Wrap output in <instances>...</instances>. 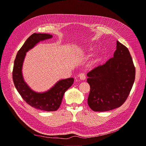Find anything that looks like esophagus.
<instances>
[{
  "label": "esophagus",
  "mask_w": 146,
  "mask_h": 146,
  "mask_svg": "<svg viewBox=\"0 0 146 146\" xmlns=\"http://www.w3.org/2000/svg\"><path fill=\"white\" fill-rule=\"evenodd\" d=\"M79 77L80 80H84L86 79V75L84 73H80L79 76Z\"/></svg>",
  "instance_id": "34e87169"
}]
</instances>
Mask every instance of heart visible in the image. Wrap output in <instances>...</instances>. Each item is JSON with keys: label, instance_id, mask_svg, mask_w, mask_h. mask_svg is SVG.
<instances>
[{"label": "heart", "instance_id": "1", "mask_svg": "<svg viewBox=\"0 0 146 146\" xmlns=\"http://www.w3.org/2000/svg\"><path fill=\"white\" fill-rule=\"evenodd\" d=\"M95 47L94 46H89L88 47H86L84 48H83V49L81 50L80 53L83 55H87L89 56L92 53L93 51L95 50ZM102 56L100 53H98L96 54L94 57L93 58L92 60L90 61L89 63V66L90 67H94L98 64L102 60Z\"/></svg>", "mask_w": 146, "mask_h": 146}]
</instances>
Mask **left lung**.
<instances>
[{
    "instance_id": "obj_1",
    "label": "left lung",
    "mask_w": 146,
    "mask_h": 146,
    "mask_svg": "<svg viewBox=\"0 0 146 146\" xmlns=\"http://www.w3.org/2000/svg\"><path fill=\"white\" fill-rule=\"evenodd\" d=\"M113 57L87 74L90 91L87 103L94 111H106L120 107L128 98L135 75L128 48L117 41Z\"/></svg>"
}]
</instances>
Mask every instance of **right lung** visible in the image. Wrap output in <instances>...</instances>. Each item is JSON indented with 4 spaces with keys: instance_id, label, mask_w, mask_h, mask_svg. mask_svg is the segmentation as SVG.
<instances>
[{
    "instance_id": "1",
    "label": "right lung",
    "mask_w": 146,
    "mask_h": 146,
    "mask_svg": "<svg viewBox=\"0 0 146 146\" xmlns=\"http://www.w3.org/2000/svg\"><path fill=\"white\" fill-rule=\"evenodd\" d=\"M53 37L46 33H33L26 40L16 54L13 69V80L16 89L23 100L37 109L53 111L59 108L66 91L73 84V77L58 81L46 92L38 93L31 89L24 80L22 67L26 53L33 48L38 42Z\"/></svg>"
}]
</instances>
